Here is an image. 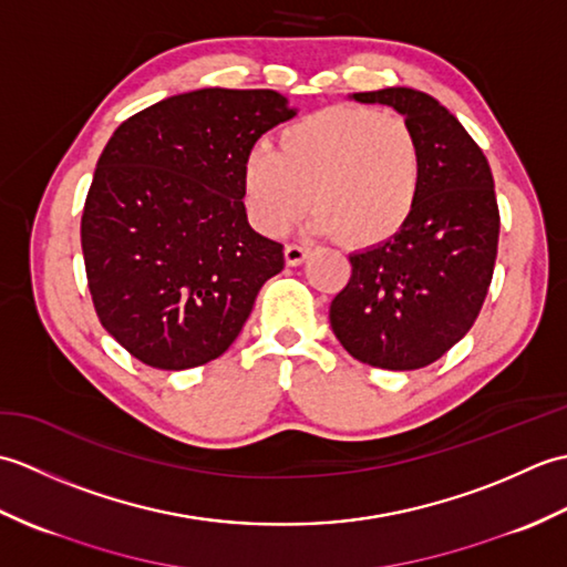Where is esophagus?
Returning a JSON list of instances; mask_svg holds the SVG:
<instances>
[{"mask_svg": "<svg viewBox=\"0 0 567 567\" xmlns=\"http://www.w3.org/2000/svg\"><path fill=\"white\" fill-rule=\"evenodd\" d=\"M309 256V248L307 246H285V262L290 265V268H297V265H302Z\"/></svg>", "mask_w": 567, "mask_h": 567, "instance_id": "34e87169", "label": "esophagus"}]
</instances>
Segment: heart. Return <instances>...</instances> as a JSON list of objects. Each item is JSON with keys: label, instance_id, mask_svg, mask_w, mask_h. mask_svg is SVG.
<instances>
[{"label": "heart", "instance_id": "b5f03b06", "mask_svg": "<svg viewBox=\"0 0 567 567\" xmlns=\"http://www.w3.org/2000/svg\"><path fill=\"white\" fill-rule=\"evenodd\" d=\"M421 177L419 138L402 116L336 104L285 126L280 151L250 146L240 161V197L265 236H282L311 202L315 231L370 248L412 219Z\"/></svg>", "mask_w": 567, "mask_h": 567}]
</instances>
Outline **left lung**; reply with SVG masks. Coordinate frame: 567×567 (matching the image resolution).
Returning <instances> with one entry per match:
<instances>
[{"instance_id":"obj_1","label":"left lung","mask_w":567,"mask_h":567,"mask_svg":"<svg viewBox=\"0 0 567 567\" xmlns=\"http://www.w3.org/2000/svg\"><path fill=\"white\" fill-rule=\"evenodd\" d=\"M388 104L414 128L424 161L412 219L388 244L351 252V280L333 297L336 339L360 363L416 370L473 327L487 297L499 240L489 163L463 124L426 92H355Z\"/></svg>"}]
</instances>
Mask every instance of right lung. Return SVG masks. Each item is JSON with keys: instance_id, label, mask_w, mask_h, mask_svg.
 <instances>
[{"instance_id": "1", "label": "right lung", "mask_w": 567, "mask_h": 567, "mask_svg": "<svg viewBox=\"0 0 567 567\" xmlns=\"http://www.w3.org/2000/svg\"><path fill=\"white\" fill-rule=\"evenodd\" d=\"M297 114L275 90L204 87L118 126L82 212L102 327L141 363L187 370L228 351L260 287L285 268L240 197V161Z\"/></svg>"}]
</instances>
